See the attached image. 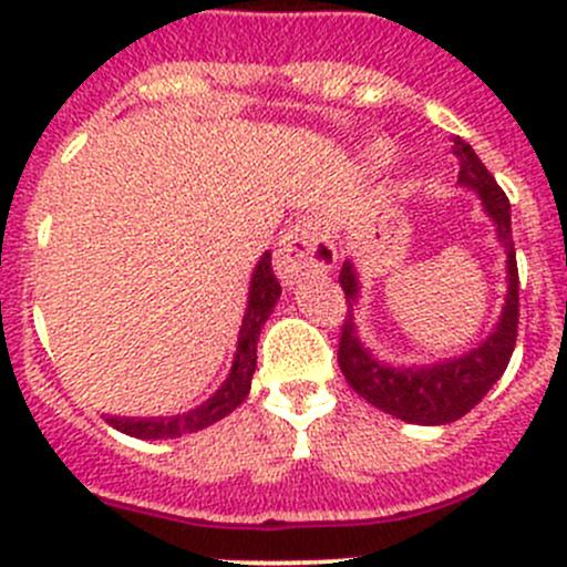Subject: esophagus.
I'll return each mask as SVG.
<instances>
[{
  "mask_svg": "<svg viewBox=\"0 0 567 567\" xmlns=\"http://www.w3.org/2000/svg\"><path fill=\"white\" fill-rule=\"evenodd\" d=\"M337 262V249L329 230L318 219H305L279 241L274 251V268L285 285H296L305 274H326Z\"/></svg>",
  "mask_w": 567,
  "mask_h": 567,
  "instance_id": "obj_1",
  "label": "esophagus"
}]
</instances>
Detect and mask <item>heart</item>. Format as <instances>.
Returning <instances> with one entry per match:
<instances>
[{"label":"heart","mask_w":567,"mask_h":567,"mask_svg":"<svg viewBox=\"0 0 567 567\" xmlns=\"http://www.w3.org/2000/svg\"><path fill=\"white\" fill-rule=\"evenodd\" d=\"M394 156V147L390 142H373V145L364 151V167L368 169H384L386 164L392 162Z\"/></svg>","instance_id":"heart-1"}]
</instances>
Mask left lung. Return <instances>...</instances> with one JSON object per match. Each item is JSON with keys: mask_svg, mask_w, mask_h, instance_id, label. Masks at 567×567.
<instances>
[{"mask_svg": "<svg viewBox=\"0 0 567 567\" xmlns=\"http://www.w3.org/2000/svg\"><path fill=\"white\" fill-rule=\"evenodd\" d=\"M453 153L461 164L458 186L477 194L485 216L494 225L496 241L505 249V305L488 334L458 357H444L431 364H390L386 359H379L373 348L364 346L359 334L357 312H353V307L359 310L362 301L359 268L353 266V260H346L340 271V285L348 299V316L342 326L340 353H337L342 375L370 405L414 425H450L468 414L502 379L516 348L518 266L511 230V203L468 142L453 136Z\"/></svg>", "mask_w": 567, "mask_h": 567, "instance_id": "left-lung-1", "label": "left lung"}]
</instances>
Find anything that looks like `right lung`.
<instances>
[{
  "instance_id": "1",
  "label": "right lung",
  "mask_w": 567,
  "mask_h": 567,
  "mask_svg": "<svg viewBox=\"0 0 567 567\" xmlns=\"http://www.w3.org/2000/svg\"><path fill=\"white\" fill-rule=\"evenodd\" d=\"M282 288H279L277 277L271 271V251H262L257 260L255 271L249 279V293H247V312H244L241 329H238V346L233 353V368L221 386L203 400L194 409L183 411V414L173 416H114L104 414L112 427L120 433L134 439H145V442H162V439H177L186 433H197L203 427L214 425V422L225 420L227 414L238 409L247 400L251 390V375L257 368V337L266 320L271 318L274 307H277Z\"/></svg>"
}]
</instances>
